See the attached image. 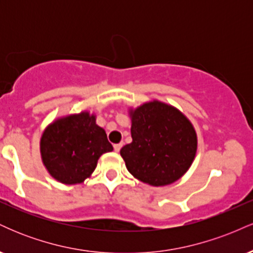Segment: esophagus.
Wrapping results in <instances>:
<instances>
[{"mask_svg": "<svg viewBox=\"0 0 253 253\" xmlns=\"http://www.w3.org/2000/svg\"><path fill=\"white\" fill-rule=\"evenodd\" d=\"M121 147H123V144H121V143H119V144H114V150L117 151V152H119V151H120Z\"/></svg>", "mask_w": 253, "mask_h": 253, "instance_id": "1", "label": "esophagus"}]
</instances>
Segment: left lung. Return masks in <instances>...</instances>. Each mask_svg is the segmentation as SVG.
<instances>
[{"label": "left lung", "instance_id": "8db88e82", "mask_svg": "<svg viewBox=\"0 0 253 253\" xmlns=\"http://www.w3.org/2000/svg\"><path fill=\"white\" fill-rule=\"evenodd\" d=\"M132 143L120 150L127 170L151 185H167L184 175L197 149L193 125L181 112L153 101L132 112Z\"/></svg>", "mask_w": 253, "mask_h": 253}]
</instances>
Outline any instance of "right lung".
Wrapping results in <instances>:
<instances>
[{
    "label": "right lung",
    "instance_id": "add662e5",
    "mask_svg": "<svg viewBox=\"0 0 253 253\" xmlns=\"http://www.w3.org/2000/svg\"><path fill=\"white\" fill-rule=\"evenodd\" d=\"M112 150L104 129L85 112L50 125L40 143L46 169L64 184L82 183L95 170L100 156Z\"/></svg>",
    "mask_w": 253,
    "mask_h": 253
}]
</instances>
